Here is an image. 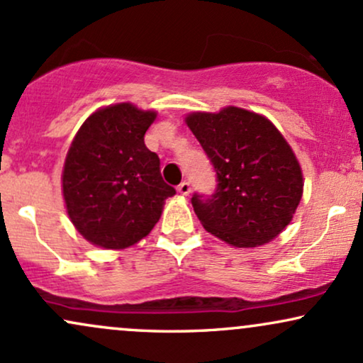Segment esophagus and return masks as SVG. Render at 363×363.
Masks as SVG:
<instances>
[{"label": "esophagus", "instance_id": "obj_1", "mask_svg": "<svg viewBox=\"0 0 363 363\" xmlns=\"http://www.w3.org/2000/svg\"><path fill=\"white\" fill-rule=\"evenodd\" d=\"M177 191H179V193H181V194L187 196V194L191 193V184H189V182H187V181H182L181 184L177 186Z\"/></svg>", "mask_w": 363, "mask_h": 363}]
</instances>
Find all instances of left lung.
Returning a JSON list of instances; mask_svg holds the SVG:
<instances>
[{
	"label": "left lung",
	"instance_id": "8db88e82",
	"mask_svg": "<svg viewBox=\"0 0 363 363\" xmlns=\"http://www.w3.org/2000/svg\"><path fill=\"white\" fill-rule=\"evenodd\" d=\"M216 172L211 196L194 193V213L210 234L257 247L281 234L303 191L297 157L272 121L240 107L186 118Z\"/></svg>",
	"mask_w": 363,
	"mask_h": 363
}]
</instances>
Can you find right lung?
Wrapping results in <instances>:
<instances>
[{
    "instance_id": "right-lung-1",
    "label": "right lung",
    "mask_w": 363,
    "mask_h": 363,
    "mask_svg": "<svg viewBox=\"0 0 363 363\" xmlns=\"http://www.w3.org/2000/svg\"><path fill=\"white\" fill-rule=\"evenodd\" d=\"M157 112L123 102L104 107L78 129L62 169L69 218L89 242L124 249L147 237L165 199L176 194L160 158L145 145Z\"/></svg>"
}]
</instances>
